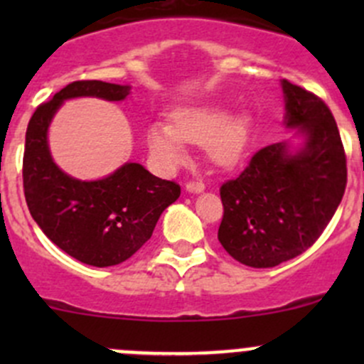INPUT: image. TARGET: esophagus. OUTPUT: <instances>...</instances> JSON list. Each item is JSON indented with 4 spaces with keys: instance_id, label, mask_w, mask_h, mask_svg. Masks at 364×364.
<instances>
[{
    "instance_id": "34e87169",
    "label": "esophagus",
    "mask_w": 364,
    "mask_h": 364,
    "mask_svg": "<svg viewBox=\"0 0 364 364\" xmlns=\"http://www.w3.org/2000/svg\"><path fill=\"white\" fill-rule=\"evenodd\" d=\"M204 183L203 181H188L186 183V192L188 193H203L204 192Z\"/></svg>"
}]
</instances>
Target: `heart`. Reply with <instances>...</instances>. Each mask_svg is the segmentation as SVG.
Wrapping results in <instances>:
<instances>
[{
  "label": "heart",
  "instance_id": "obj_1",
  "mask_svg": "<svg viewBox=\"0 0 364 364\" xmlns=\"http://www.w3.org/2000/svg\"><path fill=\"white\" fill-rule=\"evenodd\" d=\"M253 121L245 111L229 114L218 102L179 107L171 114V124L155 121L146 130L149 155L164 171H172L186 160V142L203 144L216 165L237 164L250 144Z\"/></svg>",
  "mask_w": 364,
  "mask_h": 364
}]
</instances>
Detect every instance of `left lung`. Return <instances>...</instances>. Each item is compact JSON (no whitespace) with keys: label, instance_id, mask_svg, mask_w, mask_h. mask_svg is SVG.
I'll return each instance as SVG.
<instances>
[{"label":"left lung","instance_id":"obj_1","mask_svg":"<svg viewBox=\"0 0 364 364\" xmlns=\"http://www.w3.org/2000/svg\"><path fill=\"white\" fill-rule=\"evenodd\" d=\"M284 124L294 139L257 151L223 183L218 241L237 262L274 267L306 252L333 218L347 185V160L328 105L282 79Z\"/></svg>","mask_w":364,"mask_h":364}]
</instances>
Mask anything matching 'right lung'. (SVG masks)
<instances>
[{"label":"right lung","instance_id":"right-lung-1","mask_svg":"<svg viewBox=\"0 0 364 364\" xmlns=\"http://www.w3.org/2000/svg\"><path fill=\"white\" fill-rule=\"evenodd\" d=\"M130 90L128 84L77 80L40 105L26 130L23 179L33 220L56 247L95 267L130 259L151 237L160 215L178 200L181 188L137 161H127L100 179L73 178L50 155L49 127L67 100L121 102Z\"/></svg>","mask_w":364,"mask_h":364}]
</instances>
